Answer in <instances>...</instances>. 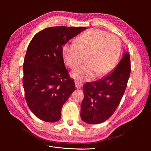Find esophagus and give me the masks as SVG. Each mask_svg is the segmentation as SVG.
<instances>
[{"mask_svg": "<svg viewBox=\"0 0 151 151\" xmlns=\"http://www.w3.org/2000/svg\"><path fill=\"white\" fill-rule=\"evenodd\" d=\"M75 85H76V88H78V89L81 88L83 86V83H82V82H81V81H75Z\"/></svg>", "mask_w": 151, "mask_h": 151, "instance_id": "obj_1", "label": "esophagus"}]
</instances>
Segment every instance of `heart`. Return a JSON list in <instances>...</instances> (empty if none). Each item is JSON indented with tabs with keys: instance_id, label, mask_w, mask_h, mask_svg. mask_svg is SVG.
Here are the masks:
<instances>
[{
	"instance_id": "b5f03b06",
	"label": "heart",
	"mask_w": 151,
	"mask_h": 151,
	"mask_svg": "<svg viewBox=\"0 0 151 151\" xmlns=\"http://www.w3.org/2000/svg\"><path fill=\"white\" fill-rule=\"evenodd\" d=\"M122 50L120 39L115 35L97 29L82 34L77 43H69L62 48L66 64L76 68L86 60L88 63L71 72V76L81 81L91 80L96 74L103 77L115 67Z\"/></svg>"
}]
</instances>
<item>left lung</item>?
<instances>
[{
    "label": "left lung",
    "instance_id": "1",
    "mask_svg": "<svg viewBox=\"0 0 151 151\" xmlns=\"http://www.w3.org/2000/svg\"><path fill=\"white\" fill-rule=\"evenodd\" d=\"M130 70V55L124 51L121 61L110 74L84 84V98L81 106L82 120L99 124L113 115L124 94Z\"/></svg>",
    "mask_w": 151,
    "mask_h": 151
}]
</instances>
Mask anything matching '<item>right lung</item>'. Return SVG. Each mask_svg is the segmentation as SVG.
<instances>
[{
	"mask_svg": "<svg viewBox=\"0 0 151 151\" xmlns=\"http://www.w3.org/2000/svg\"><path fill=\"white\" fill-rule=\"evenodd\" d=\"M86 29L48 28L36 34L29 43L23 64V87L29 108L40 120L60 119L63 105L76 88L64 65L63 46Z\"/></svg>",
	"mask_w": 151,
	"mask_h": 151,
	"instance_id": "add662e5",
	"label": "right lung"
}]
</instances>
